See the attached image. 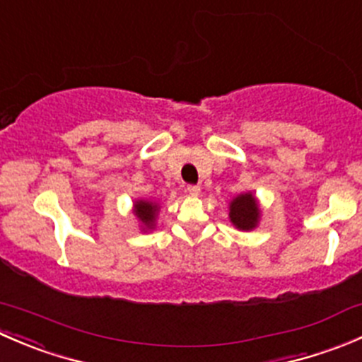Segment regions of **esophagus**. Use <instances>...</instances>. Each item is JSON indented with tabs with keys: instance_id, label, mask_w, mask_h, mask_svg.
I'll return each instance as SVG.
<instances>
[{
	"instance_id": "esophagus-1",
	"label": "esophagus",
	"mask_w": 362,
	"mask_h": 362,
	"mask_svg": "<svg viewBox=\"0 0 362 362\" xmlns=\"http://www.w3.org/2000/svg\"><path fill=\"white\" fill-rule=\"evenodd\" d=\"M187 192H189V194H191V196H199V192H202V189H199V185H189Z\"/></svg>"
}]
</instances>
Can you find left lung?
Masks as SVG:
<instances>
[{
    "mask_svg": "<svg viewBox=\"0 0 362 362\" xmlns=\"http://www.w3.org/2000/svg\"><path fill=\"white\" fill-rule=\"evenodd\" d=\"M229 221L240 231H252L261 221V206L254 192H242L229 202Z\"/></svg>",
    "mask_w": 362,
    "mask_h": 362,
    "instance_id": "1",
    "label": "left lung"
}]
</instances>
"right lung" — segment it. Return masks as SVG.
Listing matches in <instances>:
<instances>
[{"label":"right lung","mask_w":362,"mask_h":362,"mask_svg":"<svg viewBox=\"0 0 362 362\" xmlns=\"http://www.w3.org/2000/svg\"><path fill=\"white\" fill-rule=\"evenodd\" d=\"M160 204L154 199H134L133 203V215L140 222V229L144 233L154 231Z\"/></svg>","instance_id":"right-lung-1"}]
</instances>
